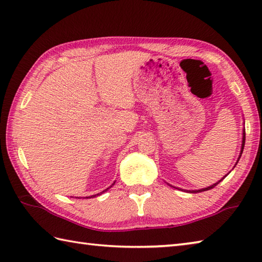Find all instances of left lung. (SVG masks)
I'll list each match as a JSON object with an SVG mask.
<instances>
[{
    "label": "left lung",
    "instance_id": "1",
    "mask_svg": "<svg viewBox=\"0 0 262 262\" xmlns=\"http://www.w3.org/2000/svg\"><path fill=\"white\" fill-rule=\"evenodd\" d=\"M244 143H246V134H244L243 133V141H242V149H241V154H242V152H243V148H244ZM240 158H241V155H240ZM227 176V174H226ZM225 176V177H226ZM224 177V178H225ZM223 178V179H224ZM222 179V180H223ZM222 180H220L219 182H216V183H214L213 186H210V187H207V188H204V189H200V190H190V192H192V193H196V192H202V191H206V190H209V189H213L214 187H216L217 185H219V183L222 181Z\"/></svg>",
    "mask_w": 262,
    "mask_h": 262
}]
</instances>
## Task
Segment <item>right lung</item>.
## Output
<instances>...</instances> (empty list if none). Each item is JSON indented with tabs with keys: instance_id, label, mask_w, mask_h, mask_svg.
<instances>
[{
	"instance_id": "1",
	"label": "right lung",
	"mask_w": 262,
	"mask_h": 262,
	"mask_svg": "<svg viewBox=\"0 0 262 262\" xmlns=\"http://www.w3.org/2000/svg\"><path fill=\"white\" fill-rule=\"evenodd\" d=\"M109 188H111V187H109ZM109 188H107V189H105V190H103L102 192H104V191H107ZM102 192H100V193H102ZM100 193H98V194H100ZM98 194H93V196H91V197H89V198H93V197H97V196H98ZM86 198H88V197H86Z\"/></svg>"
}]
</instances>
